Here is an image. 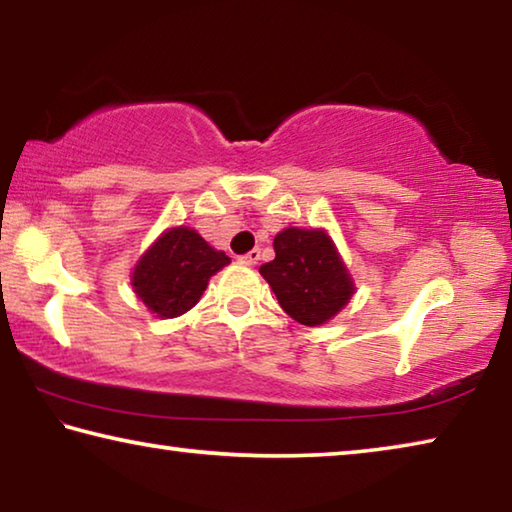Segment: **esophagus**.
<instances>
[{"instance_id":"esophagus-1","label":"esophagus","mask_w":512,"mask_h":512,"mask_svg":"<svg viewBox=\"0 0 512 512\" xmlns=\"http://www.w3.org/2000/svg\"><path fill=\"white\" fill-rule=\"evenodd\" d=\"M239 262H241V264H246V266H255V264L259 262V250L255 248V250H250V253L241 255V257H239Z\"/></svg>"}]
</instances>
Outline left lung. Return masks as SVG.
<instances>
[{"label": "left lung", "instance_id": "8db88e82", "mask_svg": "<svg viewBox=\"0 0 512 512\" xmlns=\"http://www.w3.org/2000/svg\"><path fill=\"white\" fill-rule=\"evenodd\" d=\"M273 248L275 259L259 266V273L293 320L316 327L348 305L354 282L325 230L287 228Z\"/></svg>", "mask_w": 512, "mask_h": 512}]
</instances>
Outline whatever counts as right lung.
<instances>
[{
  "label": "right lung",
  "instance_id": "right-lung-1",
  "mask_svg": "<svg viewBox=\"0 0 512 512\" xmlns=\"http://www.w3.org/2000/svg\"><path fill=\"white\" fill-rule=\"evenodd\" d=\"M230 264L196 230L171 228L140 257L133 268V291L160 318H176L201 300L210 277Z\"/></svg>",
  "mask_w": 512,
  "mask_h": 512
}]
</instances>
